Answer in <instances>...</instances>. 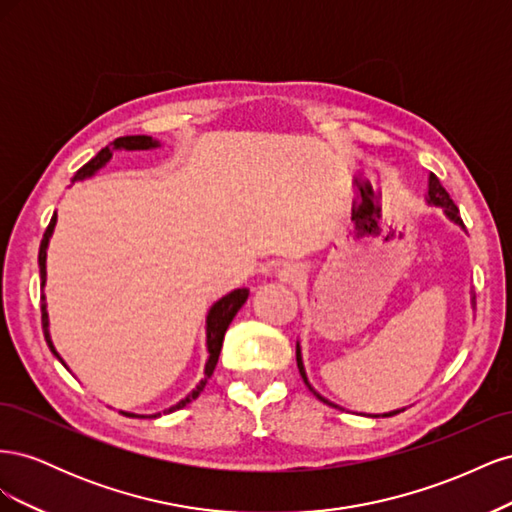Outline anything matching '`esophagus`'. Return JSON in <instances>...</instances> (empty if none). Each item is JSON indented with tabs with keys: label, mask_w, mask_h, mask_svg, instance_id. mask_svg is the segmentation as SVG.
I'll use <instances>...</instances> for the list:
<instances>
[{
	"label": "esophagus",
	"mask_w": 512,
	"mask_h": 512,
	"mask_svg": "<svg viewBox=\"0 0 512 512\" xmlns=\"http://www.w3.org/2000/svg\"><path fill=\"white\" fill-rule=\"evenodd\" d=\"M303 277V271L297 265H288L280 271V280L286 284H297Z\"/></svg>",
	"instance_id": "obj_1"
}]
</instances>
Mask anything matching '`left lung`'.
<instances>
[{
  "instance_id": "8db88e82",
  "label": "left lung",
  "mask_w": 512,
  "mask_h": 512,
  "mask_svg": "<svg viewBox=\"0 0 512 512\" xmlns=\"http://www.w3.org/2000/svg\"><path fill=\"white\" fill-rule=\"evenodd\" d=\"M427 198H429V203H433V205H442L444 209H446V215L451 220H455L459 226H463V220H461V215H459V209H457V205L453 203V198H451V194H448L446 190H444V185L440 183V179L431 173V177H429V192H427ZM297 365H299V371H301V376H303V382L305 384H309L307 382V378H305V369H303V361H301V352H299V348H297ZM318 399L320 401H324V404H329L327 399L324 397H320L318 395ZM329 406H333V404H329ZM333 408H337V406H333ZM393 414H397V412H393ZM393 414H384V416H393Z\"/></svg>"
}]
</instances>
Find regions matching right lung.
Masks as SVG:
<instances>
[{"mask_svg": "<svg viewBox=\"0 0 512 512\" xmlns=\"http://www.w3.org/2000/svg\"><path fill=\"white\" fill-rule=\"evenodd\" d=\"M151 147H158V143H156V141H151V136H119L113 145H106V147L98 153L96 158H91L85 166H81L79 170H76V175H74V179H72V181H76V179H85V177H89V175H94L96 170H98L102 164H106L108 160L113 158V151H115V149H151ZM53 228H55V215L51 218L49 226H46L44 235H42V241H40V252H38L40 280H42V282H40V286H44V277H46V245H49V237H51ZM247 294H250V290H247V288H239V290H235V292L226 294L224 299H220L218 303H215V305L211 307V312H209V316H207V350H209V361H207V365H205V378L200 380V384L196 386V389H194L188 397L181 399L177 406L168 408V410H166V414H168V412H175V410L185 408V406L190 404L192 399H196V397L200 395V391L205 389L207 380L213 376V369H215V365H218L220 350H222V342H224V333H226V329H228V324L232 322V318L237 316V312L241 309V305L247 301ZM40 312H42V331H44L46 344H49L51 352H53V354L57 356V359H59V354L55 352L53 342H51V337H49V316H46L44 294L40 297ZM59 361H61V359H59ZM126 416H134V414H126ZM156 416H160V414H156Z\"/></svg>", "mask_w": 512, "mask_h": 512, "instance_id": "1", "label": "right lung"}]
</instances>
